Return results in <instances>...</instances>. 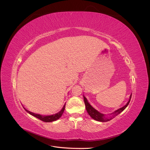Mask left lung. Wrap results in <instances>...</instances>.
I'll list each match as a JSON object with an SVG mask.
<instances>
[{
  "instance_id": "obj_1",
  "label": "left lung",
  "mask_w": 150,
  "mask_h": 150,
  "mask_svg": "<svg viewBox=\"0 0 150 150\" xmlns=\"http://www.w3.org/2000/svg\"><path fill=\"white\" fill-rule=\"evenodd\" d=\"M131 95H132V94H131L129 101L127 103V104H126L125 106L118 109V110H117L116 111H115V112H113L112 113H111L109 116H106L102 114V113L99 112L97 110H95V109H94L90 105V104L88 103L87 99H86L84 96H83V98H84V101L86 111H87L89 115L93 119L96 120V121H101V122H106V121H110L112 118H114L115 116H116L117 115H119L120 113H121L127 106H128V105L129 103V101L131 100Z\"/></svg>"
}]
</instances>
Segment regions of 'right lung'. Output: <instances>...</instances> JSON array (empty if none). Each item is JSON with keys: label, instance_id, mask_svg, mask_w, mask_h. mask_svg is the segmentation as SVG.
Instances as JSON below:
<instances>
[{"label": "right lung", "instance_id": "add662e5", "mask_svg": "<svg viewBox=\"0 0 150 150\" xmlns=\"http://www.w3.org/2000/svg\"><path fill=\"white\" fill-rule=\"evenodd\" d=\"M65 106H66V104H64V106H63L62 110L59 112L56 113V114L53 115H51V116H46L40 115H38V114H35V113H33V112H30V111H28L27 110H25H25L27 112H28V113H29L30 115H33V116H34L35 117H37V118L39 119L40 120H41V121H42L44 122H47L54 121H56V120H57L58 119H59L60 117H61L62 115L63 114V112H64V111Z\"/></svg>", "mask_w": 150, "mask_h": 150}]
</instances>
